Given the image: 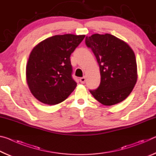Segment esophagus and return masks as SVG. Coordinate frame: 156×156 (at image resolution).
<instances>
[{"instance_id":"34e87169","label":"esophagus","mask_w":156,"mask_h":156,"mask_svg":"<svg viewBox=\"0 0 156 156\" xmlns=\"http://www.w3.org/2000/svg\"><path fill=\"white\" fill-rule=\"evenodd\" d=\"M80 83H83V84H84V83H85V81H86V77H85V76L80 78Z\"/></svg>"}]
</instances>
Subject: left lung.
Segmentation results:
<instances>
[{
	"instance_id": "8db88e82",
	"label": "left lung",
	"mask_w": 156,
	"mask_h": 156,
	"mask_svg": "<svg viewBox=\"0 0 156 156\" xmlns=\"http://www.w3.org/2000/svg\"><path fill=\"white\" fill-rule=\"evenodd\" d=\"M99 65L100 83L89 90L100 103L111 106L128 97L137 81V64L132 49L125 42L109 34H95L85 38Z\"/></svg>"
}]
</instances>
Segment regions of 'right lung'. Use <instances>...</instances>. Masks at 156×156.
<instances>
[{"instance_id":"obj_1","label":"right lung","mask_w":156,"mask_h":156,"mask_svg":"<svg viewBox=\"0 0 156 156\" xmlns=\"http://www.w3.org/2000/svg\"><path fill=\"white\" fill-rule=\"evenodd\" d=\"M84 35L50 37L34 47L29 58L26 76L31 94L44 104L54 105L67 99L77 83L72 78L70 56Z\"/></svg>"}]
</instances>
